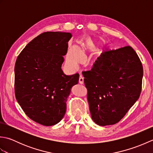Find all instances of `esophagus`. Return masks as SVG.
Masks as SVG:
<instances>
[{"instance_id":"obj_1","label":"esophagus","mask_w":153,"mask_h":153,"mask_svg":"<svg viewBox=\"0 0 153 153\" xmlns=\"http://www.w3.org/2000/svg\"><path fill=\"white\" fill-rule=\"evenodd\" d=\"M79 83L81 84V85H82V84H83V77L82 76H79Z\"/></svg>"}]
</instances>
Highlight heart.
I'll return each instance as SVG.
<instances>
[{"mask_svg":"<svg viewBox=\"0 0 153 153\" xmlns=\"http://www.w3.org/2000/svg\"><path fill=\"white\" fill-rule=\"evenodd\" d=\"M82 48L83 50L95 51L97 48V44L91 39H87L82 44ZM82 60V56L77 47H72L68 50L66 55V63L71 67H75Z\"/></svg>","mask_w":153,"mask_h":153,"instance_id":"heart-1","label":"heart"}]
</instances>
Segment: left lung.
<instances>
[{
	"mask_svg": "<svg viewBox=\"0 0 153 153\" xmlns=\"http://www.w3.org/2000/svg\"><path fill=\"white\" fill-rule=\"evenodd\" d=\"M83 76L92 120L105 126L118 123L137 101L143 70L138 55L128 46L102 54Z\"/></svg>",
	"mask_w": 153,
	"mask_h": 153,
	"instance_id": "8db88e82",
	"label": "left lung"
}]
</instances>
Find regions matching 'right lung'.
<instances>
[{
  "mask_svg": "<svg viewBox=\"0 0 153 153\" xmlns=\"http://www.w3.org/2000/svg\"><path fill=\"white\" fill-rule=\"evenodd\" d=\"M71 33L48 31L38 35L21 52L16 62L15 95L29 118L45 126L56 124L66 110V100L79 74L62 70Z\"/></svg>",
  "mask_w": 153,
  "mask_h": 153,
  "instance_id": "right-lung-1",
  "label": "right lung"
}]
</instances>
